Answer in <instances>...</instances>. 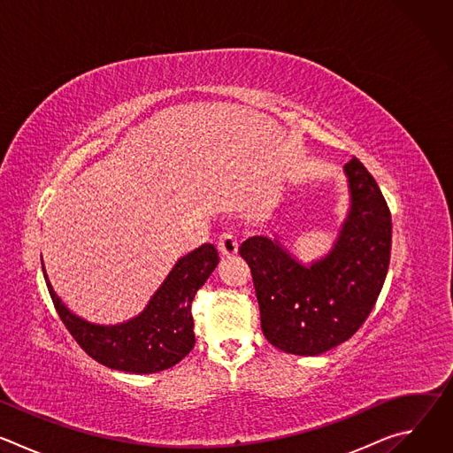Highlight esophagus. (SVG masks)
I'll use <instances>...</instances> for the list:
<instances>
[{"label": "esophagus", "instance_id": "34e87169", "mask_svg": "<svg viewBox=\"0 0 453 453\" xmlns=\"http://www.w3.org/2000/svg\"><path fill=\"white\" fill-rule=\"evenodd\" d=\"M217 247H219L220 254L226 256V257H231V256H234L238 252V242H236V238L231 233L220 234V238L217 242Z\"/></svg>", "mask_w": 453, "mask_h": 453}]
</instances>
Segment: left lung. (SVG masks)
<instances>
[{
    "instance_id": "obj_1",
    "label": "left lung",
    "mask_w": 453,
    "mask_h": 453,
    "mask_svg": "<svg viewBox=\"0 0 453 453\" xmlns=\"http://www.w3.org/2000/svg\"><path fill=\"white\" fill-rule=\"evenodd\" d=\"M344 172L351 206L334 249L322 260L304 267L280 240L267 236H250L238 250L250 267L262 332L285 353L315 357L355 335L389 269L391 211L357 157Z\"/></svg>"
}]
</instances>
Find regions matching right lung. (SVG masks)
I'll list each match as a JSON object with an SVG mask.
<instances>
[{"label": "right lung", "mask_w": 453, "mask_h": 453, "mask_svg": "<svg viewBox=\"0 0 453 453\" xmlns=\"http://www.w3.org/2000/svg\"><path fill=\"white\" fill-rule=\"evenodd\" d=\"M219 265L213 243L188 252L175 264L147 308L116 326H100L72 313L53 292L42 267L46 287L64 326L77 344L105 367L152 374L180 362L196 346L191 303Z\"/></svg>", "instance_id": "right-lung-1"}]
</instances>
